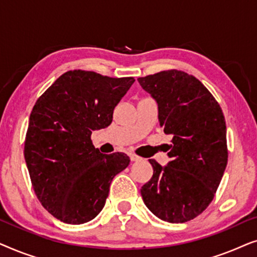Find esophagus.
Wrapping results in <instances>:
<instances>
[{"label":"esophagus","mask_w":257,"mask_h":257,"mask_svg":"<svg viewBox=\"0 0 257 257\" xmlns=\"http://www.w3.org/2000/svg\"><path fill=\"white\" fill-rule=\"evenodd\" d=\"M130 159H131L132 161H140L142 160V158H140L139 156H137V154H135V153H131L130 154Z\"/></svg>","instance_id":"obj_1"}]
</instances>
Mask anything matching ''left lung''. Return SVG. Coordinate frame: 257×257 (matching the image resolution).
Wrapping results in <instances>:
<instances>
[{
	"instance_id": "1",
	"label": "left lung",
	"mask_w": 257,
	"mask_h": 257,
	"mask_svg": "<svg viewBox=\"0 0 257 257\" xmlns=\"http://www.w3.org/2000/svg\"><path fill=\"white\" fill-rule=\"evenodd\" d=\"M138 82L158 104V118L172 135L166 166L150 159L153 175L140 192L159 219L184 223L205 210L215 195L228 160L222 110L196 79L179 70L140 77Z\"/></svg>"
}]
</instances>
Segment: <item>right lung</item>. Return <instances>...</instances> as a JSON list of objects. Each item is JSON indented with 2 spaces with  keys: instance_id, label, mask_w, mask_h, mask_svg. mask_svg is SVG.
I'll return each mask as SVG.
<instances>
[{
  "instance_id": "add662e5",
  "label": "right lung",
  "mask_w": 257,
  "mask_h": 257,
  "mask_svg": "<svg viewBox=\"0 0 257 257\" xmlns=\"http://www.w3.org/2000/svg\"><path fill=\"white\" fill-rule=\"evenodd\" d=\"M135 80L73 70L56 79L35 104L24 158L38 200L62 222L94 219L112 179L128 166L125 153L94 149L91 133L111 124L114 107Z\"/></svg>"
}]
</instances>
